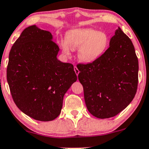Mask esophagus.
<instances>
[{
    "label": "esophagus",
    "instance_id": "34e87169",
    "mask_svg": "<svg viewBox=\"0 0 149 149\" xmlns=\"http://www.w3.org/2000/svg\"><path fill=\"white\" fill-rule=\"evenodd\" d=\"M74 71H75V73H76V74L77 75V76H78V75L79 74V73H80L79 70H78V69L76 67V66H75V67H74Z\"/></svg>",
    "mask_w": 149,
    "mask_h": 149
}]
</instances>
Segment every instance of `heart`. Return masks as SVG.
Segmentation results:
<instances>
[{
	"label": "heart",
	"mask_w": 149,
	"mask_h": 149,
	"mask_svg": "<svg viewBox=\"0 0 149 149\" xmlns=\"http://www.w3.org/2000/svg\"><path fill=\"white\" fill-rule=\"evenodd\" d=\"M108 35L93 28H80L67 34L66 42H61L62 51L69 55V48L78 50V59L84 63H91L99 58L109 45Z\"/></svg>",
	"instance_id": "obj_1"
}]
</instances>
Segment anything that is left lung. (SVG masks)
I'll use <instances>...</instances> for the list:
<instances>
[{
  "mask_svg": "<svg viewBox=\"0 0 149 149\" xmlns=\"http://www.w3.org/2000/svg\"><path fill=\"white\" fill-rule=\"evenodd\" d=\"M77 68L86 106L93 116L113 117L135 97L138 59L131 40L120 28L110 39V47L99 58L92 63L78 64Z\"/></svg>",
  "mask_w": 149,
  "mask_h": 149,
  "instance_id": "obj_1",
  "label": "left lung"
}]
</instances>
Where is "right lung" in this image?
<instances>
[{
  "label": "right lung",
  "mask_w": 149,
  "mask_h": 149,
  "mask_svg": "<svg viewBox=\"0 0 149 149\" xmlns=\"http://www.w3.org/2000/svg\"><path fill=\"white\" fill-rule=\"evenodd\" d=\"M50 32L26 28L9 54L7 80L16 105L35 120L49 121L60 114L65 93L77 80L73 64L57 58L60 48Z\"/></svg>",
  "instance_id": "right-lung-1"
}]
</instances>
